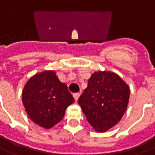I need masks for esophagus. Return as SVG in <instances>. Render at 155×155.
Instances as JSON below:
<instances>
[{
	"mask_svg": "<svg viewBox=\"0 0 155 155\" xmlns=\"http://www.w3.org/2000/svg\"><path fill=\"white\" fill-rule=\"evenodd\" d=\"M73 96H74V98H75V101H77L78 99H79V97H80V93H74V94H73Z\"/></svg>",
	"mask_w": 155,
	"mask_h": 155,
	"instance_id": "1",
	"label": "esophagus"
}]
</instances>
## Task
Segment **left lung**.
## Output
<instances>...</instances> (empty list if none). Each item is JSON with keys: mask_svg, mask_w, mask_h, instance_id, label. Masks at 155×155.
Here are the masks:
<instances>
[{"mask_svg": "<svg viewBox=\"0 0 155 155\" xmlns=\"http://www.w3.org/2000/svg\"><path fill=\"white\" fill-rule=\"evenodd\" d=\"M129 87L116 74L98 71L88 80V87L78 100L92 127L106 132L120 122L129 100Z\"/></svg>", "mask_w": 155, "mask_h": 155, "instance_id": "1", "label": "left lung"}]
</instances>
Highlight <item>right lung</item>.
I'll return each instance as SVG.
<instances>
[{"instance_id":"right-lung-1","label":"right lung","mask_w":155,"mask_h":155,"mask_svg":"<svg viewBox=\"0 0 155 155\" xmlns=\"http://www.w3.org/2000/svg\"><path fill=\"white\" fill-rule=\"evenodd\" d=\"M74 101L67 84L60 82L52 71L32 76L22 92V103L30 119L45 128L60 122Z\"/></svg>"}]
</instances>
